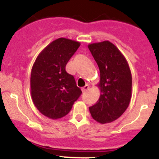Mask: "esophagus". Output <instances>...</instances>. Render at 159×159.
I'll return each instance as SVG.
<instances>
[{
  "instance_id": "esophagus-1",
  "label": "esophagus",
  "mask_w": 159,
  "mask_h": 159,
  "mask_svg": "<svg viewBox=\"0 0 159 159\" xmlns=\"http://www.w3.org/2000/svg\"><path fill=\"white\" fill-rule=\"evenodd\" d=\"M89 84H86L85 86H84V87H83L82 89H81V91H82L83 92H84V91H87V90H89Z\"/></svg>"
}]
</instances>
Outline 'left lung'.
I'll return each instance as SVG.
<instances>
[{
  "instance_id": "8db88e82",
  "label": "left lung",
  "mask_w": 159,
  "mask_h": 159,
  "mask_svg": "<svg viewBox=\"0 0 159 159\" xmlns=\"http://www.w3.org/2000/svg\"><path fill=\"white\" fill-rule=\"evenodd\" d=\"M100 70L98 87L101 95L89 107L91 117L101 124L118 119L129 107L131 98V74L125 56L108 41L89 44Z\"/></svg>"
}]
</instances>
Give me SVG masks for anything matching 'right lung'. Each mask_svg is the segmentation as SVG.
I'll return each mask as SVG.
<instances>
[{"label":"right lung","mask_w":159,"mask_h":159,"mask_svg":"<svg viewBox=\"0 0 159 159\" xmlns=\"http://www.w3.org/2000/svg\"><path fill=\"white\" fill-rule=\"evenodd\" d=\"M81 45L78 41L60 38L38 54L30 74V94L35 107L51 119L69 113L81 94L74 76L67 73V63Z\"/></svg>","instance_id":"obj_1"}]
</instances>
